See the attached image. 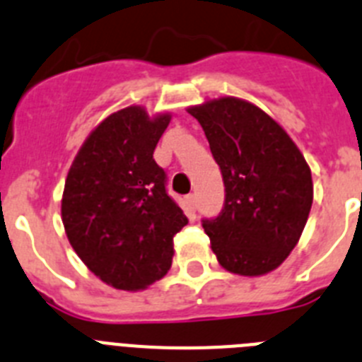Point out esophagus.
I'll use <instances>...</instances> for the list:
<instances>
[{
    "label": "esophagus",
    "instance_id": "34e87169",
    "mask_svg": "<svg viewBox=\"0 0 362 362\" xmlns=\"http://www.w3.org/2000/svg\"><path fill=\"white\" fill-rule=\"evenodd\" d=\"M187 201H188V204H190V209L192 210H196V194H188L187 196Z\"/></svg>",
    "mask_w": 362,
    "mask_h": 362
}]
</instances>
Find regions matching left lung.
Listing matches in <instances>:
<instances>
[{
  "mask_svg": "<svg viewBox=\"0 0 362 362\" xmlns=\"http://www.w3.org/2000/svg\"><path fill=\"white\" fill-rule=\"evenodd\" d=\"M204 130L225 183L219 216L203 228L223 268L263 276L299 241L313 201L312 172L276 121L243 99L188 108Z\"/></svg>",
  "mask_w": 362,
  "mask_h": 362,
  "instance_id": "left-lung-1",
  "label": "left lung"
}]
</instances>
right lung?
Here are the masks:
<instances>
[{
	"label": "right lung",
	"instance_id": "1",
	"mask_svg": "<svg viewBox=\"0 0 362 362\" xmlns=\"http://www.w3.org/2000/svg\"><path fill=\"white\" fill-rule=\"evenodd\" d=\"M168 114L141 107L108 116L83 143L66 175L62 217L88 270L119 290H141L170 270L174 235L188 223L153 159Z\"/></svg>",
	"mask_w": 362,
	"mask_h": 362
}]
</instances>
